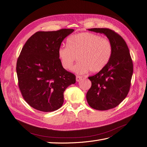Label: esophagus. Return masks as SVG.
Here are the masks:
<instances>
[{"label": "esophagus", "instance_id": "1", "mask_svg": "<svg viewBox=\"0 0 147 147\" xmlns=\"http://www.w3.org/2000/svg\"><path fill=\"white\" fill-rule=\"evenodd\" d=\"M82 79V77H80V76H77V77H76V80H77V82L80 81Z\"/></svg>", "mask_w": 147, "mask_h": 147}]
</instances>
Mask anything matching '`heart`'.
Returning <instances> with one entry per match:
<instances>
[{"label": "heart", "mask_w": 147, "mask_h": 147, "mask_svg": "<svg viewBox=\"0 0 147 147\" xmlns=\"http://www.w3.org/2000/svg\"><path fill=\"white\" fill-rule=\"evenodd\" d=\"M67 45H61L57 51L64 69L69 70L76 61L73 70L84 74L90 70L99 72L109 63L112 54V45L108 39L90 32L74 34L67 40Z\"/></svg>", "instance_id": "1"}]
</instances>
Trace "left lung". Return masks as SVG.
I'll return each mask as SVG.
<instances>
[{
  "label": "left lung",
  "mask_w": 147,
  "mask_h": 147,
  "mask_svg": "<svg viewBox=\"0 0 147 147\" xmlns=\"http://www.w3.org/2000/svg\"><path fill=\"white\" fill-rule=\"evenodd\" d=\"M103 33L112 45V54L104 69L88 78L91 86L86 100L91 108L107 110L116 107L126 98L131 87L133 63L124 40L114 30L108 28L88 29Z\"/></svg>",
  "instance_id": "obj_1"
}]
</instances>
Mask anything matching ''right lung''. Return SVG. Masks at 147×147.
<instances>
[{
    "label": "right lung",
    "mask_w": 147,
    "mask_h": 147,
    "mask_svg": "<svg viewBox=\"0 0 147 147\" xmlns=\"http://www.w3.org/2000/svg\"><path fill=\"white\" fill-rule=\"evenodd\" d=\"M74 31H38L22 48L16 63L18 86L32 108L44 112L59 109L65 89L76 82L75 75L63 68L57 54L62 42Z\"/></svg>",
    "instance_id": "add662e5"
}]
</instances>
